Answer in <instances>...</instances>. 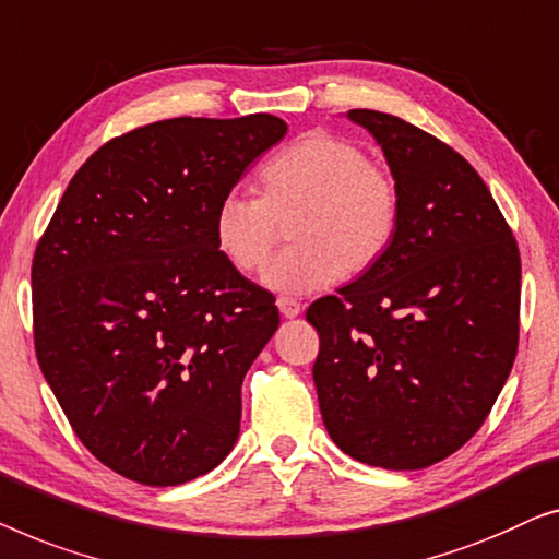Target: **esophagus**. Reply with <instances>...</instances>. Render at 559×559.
<instances>
[{
	"mask_svg": "<svg viewBox=\"0 0 559 559\" xmlns=\"http://www.w3.org/2000/svg\"><path fill=\"white\" fill-rule=\"evenodd\" d=\"M278 309H281V313L286 319H294V317H298V313L304 311V306H301V301H296V298H288V296H281L278 298Z\"/></svg>",
	"mask_w": 559,
	"mask_h": 559,
	"instance_id": "esophagus-1",
	"label": "esophagus"
}]
</instances>
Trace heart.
<instances>
[{
  "label": "heart",
  "instance_id": "obj_1",
  "mask_svg": "<svg viewBox=\"0 0 559 559\" xmlns=\"http://www.w3.org/2000/svg\"><path fill=\"white\" fill-rule=\"evenodd\" d=\"M261 198L225 192L212 212L215 248L235 271L269 261L288 224V250L265 265L263 283L278 294H311L359 276L388 253L400 225V190L357 144L311 131L290 141L258 171Z\"/></svg>",
  "mask_w": 559,
  "mask_h": 559
}]
</instances>
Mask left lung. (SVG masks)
Wrapping results in <instances>:
<instances>
[{"mask_svg": "<svg viewBox=\"0 0 559 559\" xmlns=\"http://www.w3.org/2000/svg\"><path fill=\"white\" fill-rule=\"evenodd\" d=\"M382 146L400 190L384 258L306 311L321 418L367 466L415 471L484 426L519 344L522 261L489 187L459 152L397 116L347 114Z\"/></svg>", "mask_w": 559, "mask_h": 559, "instance_id": "1", "label": "left lung"}]
</instances>
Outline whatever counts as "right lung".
<instances>
[{"mask_svg": "<svg viewBox=\"0 0 559 559\" xmlns=\"http://www.w3.org/2000/svg\"><path fill=\"white\" fill-rule=\"evenodd\" d=\"M286 131L182 116L116 136L37 242V361L81 443L131 481L187 484L238 440L242 377L281 319L219 255L212 212Z\"/></svg>", "mask_w": 559, "mask_h": 559, "instance_id": "obj_1", "label": "right lung"}]
</instances>
